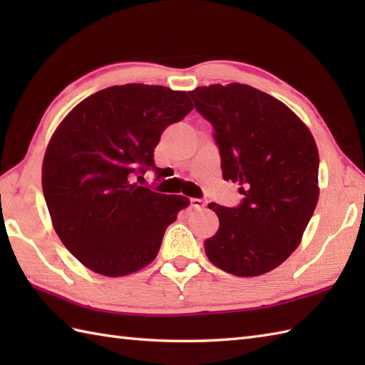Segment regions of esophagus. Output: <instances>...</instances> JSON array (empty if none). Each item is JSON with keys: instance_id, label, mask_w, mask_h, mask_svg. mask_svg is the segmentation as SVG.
I'll use <instances>...</instances> for the list:
<instances>
[{"instance_id": "1", "label": "esophagus", "mask_w": 365, "mask_h": 365, "mask_svg": "<svg viewBox=\"0 0 365 365\" xmlns=\"http://www.w3.org/2000/svg\"><path fill=\"white\" fill-rule=\"evenodd\" d=\"M191 207L196 208V210H202L205 207V200L202 199H191Z\"/></svg>"}]
</instances>
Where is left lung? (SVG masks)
<instances>
[{"instance_id":"obj_1","label":"left lung","mask_w":365,"mask_h":365,"mask_svg":"<svg viewBox=\"0 0 365 365\" xmlns=\"http://www.w3.org/2000/svg\"><path fill=\"white\" fill-rule=\"evenodd\" d=\"M212 123L224 180L245 196L235 208L208 204L220 229L205 240L215 267L240 277L265 274L290 257L319 202V149L289 106L247 84L190 91Z\"/></svg>"}]
</instances>
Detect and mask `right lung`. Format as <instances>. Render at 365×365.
Returning a JSON list of instances; mask_svg holds the SVG:
<instances>
[{
  "instance_id": "1",
  "label": "right lung",
  "mask_w": 365,
  "mask_h": 365,
  "mask_svg": "<svg viewBox=\"0 0 365 365\" xmlns=\"http://www.w3.org/2000/svg\"><path fill=\"white\" fill-rule=\"evenodd\" d=\"M185 91L122 84L96 92L68 113L46 145L42 190L61 242L94 273L145 268L190 199L133 182L155 168L153 150L170 123L192 110Z\"/></svg>"
}]
</instances>
